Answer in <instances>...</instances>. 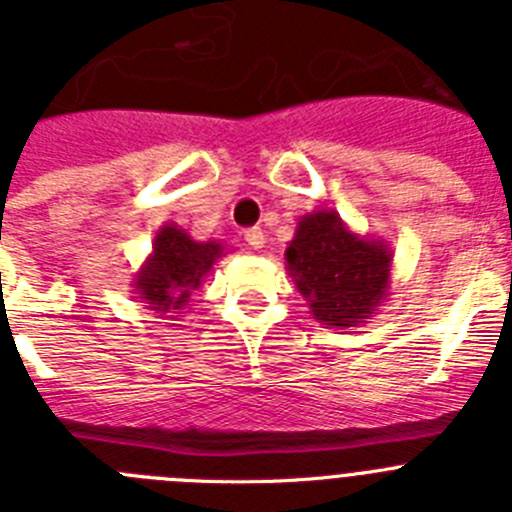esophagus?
Returning a JSON list of instances; mask_svg holds the SVG:
<instances>
[{"instance_id":"esophagus-1","label":"esophagus","mask_w":512,"mask_h":512,"mask_svg":"<svg viewBox=\"0 0 512 512\" xmlns=\"http://www.w3.org/2000/svg\"><path fill=\"white\" fill-rule=\"evenodd\" d=\"M245 242L252 250H262V247H265V232H262V229H247Z\"/></svg>"}]
</instances>
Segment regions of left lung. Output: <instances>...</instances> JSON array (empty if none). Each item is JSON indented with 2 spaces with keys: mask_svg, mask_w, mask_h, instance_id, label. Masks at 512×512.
<instances>
[{
  "mask_svg": "<svg viewBox=\"0 0 512 512\" xmlns=\"http://www.w3.org/2000/svg\"><path fill=\"white\" fill-rule=\"evenodd\" d=\"M393 250L385 239L359 237L334 209L298 219L285 250V270L313 319L331 329L365 324L390 288Z\"/></svg>",
  "mask_w": 512,
  "mask_h": 512,
  "instance_id": "8db88e82",
  "label": "left lung"
}]
</instances>
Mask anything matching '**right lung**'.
Masks as SVG:
<instances>
[{
	"mask_svg": "<svg viewBox=\"0 0 512 512\" xmlns=\"http://www.w3.org/2000/svg\"><path fill=\"white\" fill-rule=\"evenodd\" d=\"M219 257H224L222 242H196L178 224H163L155 234L153 252L132 280L135 298L160 313V319H173L191 303V293L204 283Z\"/></svg>",
	"mask_w": 512,
	"mask_h": 512,
	"instance_id": "right-lung-1",
	"label": "right lung"
}]
</instances>
